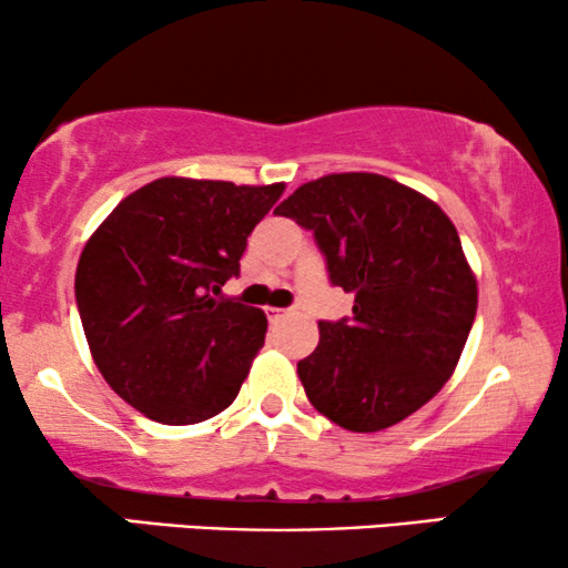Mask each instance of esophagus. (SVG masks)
Segmentation results:
<instances>
[{"instance_id":"obj_1","label":"esophagus","mask_w":568,"mask_h":568,"mask_svg":"<svg viewBox=\"0 0 568 568\" xmlns=\"http://www.w3.org/2000/svg\"><path fill=\"white\" fill-rule=\"evenodd\" d=\"M266 315H268V321H278V318H284V315H292V311L290 307H266Z\"/></svg>"}]
</instances>
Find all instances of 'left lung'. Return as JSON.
Segmentation results:
<instances>
[{
  "instance_id": "left-lung-1",
  "label": "left lung",
  "mask_w": 568,
  "mask_h": 568,
  "mask_svg": "<svg viewBox=\"0 0 568 568\" xmlns=\"http://www.w3.org/2000/svg\"><path fill=\"white\" fill-rule=\"evenodd\" d=\"M313 232L352 315L318 321L297 373L331 423L375 433L402 423L452 378L477 313V282L452 219L381 174H328L274 211Z\"/></svg>"
}]
</instances>
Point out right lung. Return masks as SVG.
Returning <instances> with one entry per match:
<instances>
[{
    "label": "right lung",
    "instance_id": "1",
    "mask_svg": "<svg viewBox=\"0 0 568 568\" xmlns=\"http://www.w3.org/2000/svg\"><path fill=\"white\" fill-rule=\"evenodd\" d=\"M284 185L161 176L124 197L80 255L75 302L109 386L164 425L237 399L266 315L219 297Z\"/></svg>",
    "mask_w": 568,
    "mask_h": 568
}]
</instances>
